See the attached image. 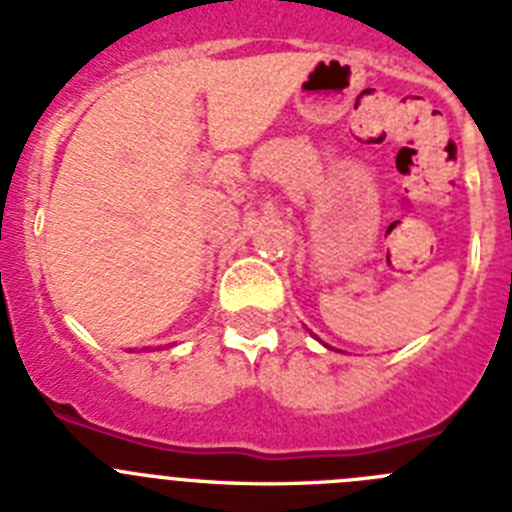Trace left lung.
<instances>
[{
  "instance_id": "left-lung-1",
  "label": "left lung",
  "mask_w": 512,
  "mask_h": 512,
  "mask_svg": "<svg viewBox=\"0 0 512 512\" xmlns=\"http://www.w3.org/2000/svg\"><path fill=\"white\" fill-rule=\"evenodd\" d=\"M324 348H327V345H324Z\"/></svg>"
}]
</instances>
